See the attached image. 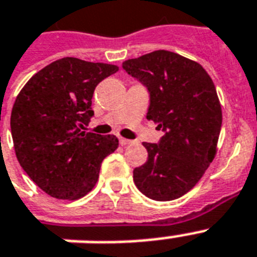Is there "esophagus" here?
<instances>
[{"instance_id": "esophagus-1", "label": "esophagus", "mask_w": 257, "mask_h": 257, "mask_svg": "<svg viewBox=\"0 0 257 257\" xmlns=\"http://www.w3.org/2000/svg\"><path fill=\"white\" fill-rule=\"evenodd\" d=\"M120 144L122 145V147H126V145L133 144V141L128 140V139H124V137H120Z\"/></svg>"}]
</instances>
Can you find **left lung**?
<instances>
[{"label":"left lung","instance_id":"obj_1","mask_svg":"<svg viewBox=\"0 0 257 257\" xmlns=\"http://www.w3.org/2000/svg\"><path fill=\"white\" fill-rule=\"evenodd\" d=\"M149 92L148 120L164 131L159 144L143 143L148 160L133 171L141 193L171 201L189 192L215 159L221 105L203 66L168 50H155L122 62Z\"/></svg>","mask_w":257,"mask_h":257}]
</instances>
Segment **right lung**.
Wrapping results in <instances>:
<instances>
[{
  "instance_id": "right-lung-1",
  "label": "right lung",
  "mask_w": 257,
  "mask_h": 257,
  "mask_svg": "<svg viewBox=\"0 0 257 257\" xmlns=\"http://www.w3.org/2000/svg\"><path fill=\"white\" fill-rule=\"evenodd\" d=\"M118 66L65 57L34 74L14 101L10 128L26 175L52 197L77 200L93 189L116 136L85 132L98 82Z\"/></svg>"
}]
</instances>
